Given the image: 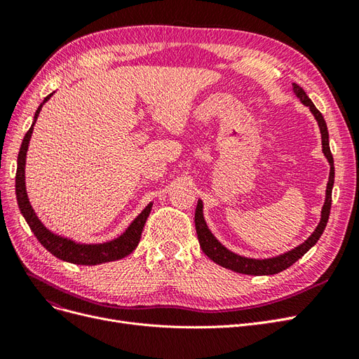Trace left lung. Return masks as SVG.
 I'll return each instance as SVG.
<instances>
[{"label":"left lung","instance_id":"1","mask_svg":"<svg viewBox=\"0 0 359 359\" xmlns=\"http://www.w3.org/2000/svg\"><path fill=\"white\" fill-rule=\"evenodd\" d=\"M292 90L302 104L310 107V112L314 115V118H316V121L320 128V136H322V151H323L325 157H327V160L330 163V168H331L328 184H327V194H325V203H323L322 211H320V222L316 226V229H314V232L307 238L306 241L299 244L298 247L289 250V252H286L283 255L268 257V259L245 257V256H240V255L231 252L229 248H226L212 235V232L208 229V224H206V222L203 219V203L199 199L198 206H196V212H194V226H196V233H198V240H199L202 252L211 260H214L215 264H219L223 268L232 269V271H235V273L247 274V276H273V274H277V273H281V271L287 269L290 265L295 264L299 257L306 255L309 250L318 243V240L323 233L325 226H327L328 219H330L331 194H332V186H334V158H332L331 149H330V135H328L327 123H325L322 114L316 109V106L313 104V102L309 99L306 91H304L298 83H292Z\"/></svg>","mask_w":359,"mask_h":359}]
</instances>
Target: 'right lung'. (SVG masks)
<instances>
[{"label":"right lung","instance_id":"obj_1","mask_svg":"<svg viewBox=\"0 0 359 359\" xmlns=\"http://www.w3.org/2000/svg\"><path fill=\"white\" fill-rule=\"evenodd\" d=\"M53 94V93H52ZM52 94H49L43 103L37 107L34 114V121H32L27 135L24 136L22 145H20L19 154H18V169H16V198L19 210L22 212L25 222L28 223L29 229L36 235L39 243L45 247L48 252L53 256L64 260V262H70L76 265H100L106 262H112V260L123 259L128 256L133 250L137 247L140 241V235H142L144 226L147 223L148 215L153 208V202L145 206V210L140 212L136 219L130 223V226L115 240L100 243V244H85V243H76L70 238L61 236L58 233H53L48 227L41 223L37 217L36 211L32 210L29 203L27 187H25V163H27V151L29 145V139L34 130V124L37 121V116L41 111V106L45 104Z\"/></svg>","mask_w":359,"mask_h":359}]
</instances>
